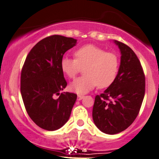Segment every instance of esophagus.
Segmentation results:
<instances>
[{"label": "esophagus", "mask_w": 159, "mask_h": 159, "mask_svg": "<svg viewBox=\"0 0 159 159\" xmlns=\"http://www.w3.org/2000/svg\"><path fill=\"white\" fill-rule=\"evenodd\" d=\"M83 98H84L83 95H80H80H78V96H77V100H78V101L82 100Z\"/></svg>", "instance_id": "34e87169"}]
</instances>
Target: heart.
<instances>
[{
  "mask_svg": "<svg viewBox=\"0 0 159 159\" xmlns=\"http://www.w3.org/2000/svg\"><path fill=\"white\" fill-rule=\"evenodd\" d=\"M75 58L64 56L61 61L62 71L69 78L76 75L84 68V76L70 84V90L78 94H85L96 86L107 88L116 80L120 61L116 54L108 52L93 44L84 45L75 52Z\"/></svg>",
  "mask_w": 159,
  "mask_h": 159,
  "instance_id": "heart-1",
  "label": "heart"
}]
</instances>
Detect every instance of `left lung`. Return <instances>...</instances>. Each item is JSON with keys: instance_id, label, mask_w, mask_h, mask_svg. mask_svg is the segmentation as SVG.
<instances>
[{"instance_id": "1", "label": "left lung", "mask_w": 159, "mask_h": 159, "mask_svg": "<svg viewBox=\"0 0 159 159\" xmlns=\"http://www.w3.org/2000/svg\"><path fill=\"white\" fill-rule=\"evenodd\" d=\"M120 51L116 80L95 98L93 119L102 132L115 134L124 131L139 114L145 91V77L140 61L126 44L113 41Z\"/></svg>"}]
</instances>
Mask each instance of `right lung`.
I'll return each instance as SVG.
<instances>
[{"mask_svg": "<svg viewBox=\"0 0 159 159\" xmlns=\"http://www.w3.org/2000/svg\"><path fill=\"white\" fill-rule=\"evenodd\" d=\"M77 41L60 35L47 37L33 47L22 67L20 91L25 107L32 120L47 131H55L69 120L77 100V94L61 93L67 85L61 61Z\"/></svg>", "mask_w": 159, "mask_h": 159, "instance_id": "obj_1", "label": "right lung"}]
</instances>
